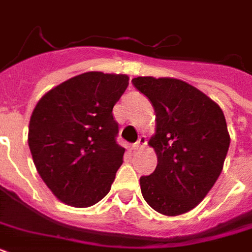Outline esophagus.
<instances>
[{
  "instance_id": "esophagus-1",
  "label": "esophagus",
  "mask_w": 252,
  "mask_h": 252,
  "mask_svg": "<svg viewBox=\"0 0 252 252\" xmlns=\"http://www.w3.org/2000/svg\"><path fill=\"white\" fill-rule=\"evenodd\" d=\"M146 142H148V141H146V136H141V137L138 138V141L133 145V150L144 149V148L146 146Z\"/></svg>"
}]
</instances>
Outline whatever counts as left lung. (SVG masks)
Listing matches in <instances>:
<instances>
[{
  "label": "left lung",
  "mask_w": 252,
  "mask_h": 252,
  "mask_svg": "<svg viewBox=\"0 0 252 252\" xmlns=\"http://www.w3.org/2000/svg\"><path fill=\"white\" fill-rule=\"evenodd\" d=\"M133 85L156 110L149 146L157 154L153 174L140 178L144 199L163 216L192 211L223 168L230 134L221 107L203 91L171 77H137Z\"/></svg>",
  "instance_id": "left-lung-1"
}]
</instances>
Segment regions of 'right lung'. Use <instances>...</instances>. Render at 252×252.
<instances>
[{
    "mask_svg": "<svg viewBox=\"0 0 252 252\" xmlns=\"http://www.w3.org/2000/svg\"><path fill=\"white\" fill-rule=\"evenodd\" d=\"M126 74L86 72L45 93L33 108L29 146L39 175L61 203L94 205L110 192L126 149L112 108Z\"/></svg>",
    "mask_w": 252,
    "mask_h": 252,
    "instance_id": "1",
    "label": "right lung"
}]
</instances>
